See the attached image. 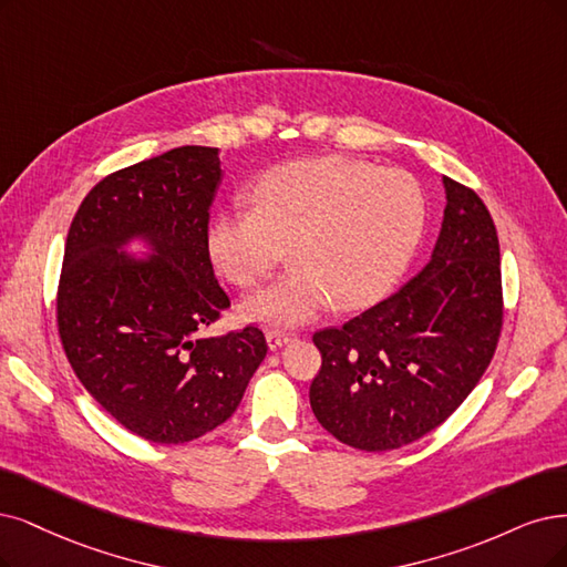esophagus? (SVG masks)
<instances>
[{
  "mask_svg": "<svg viewBox=\"0 0 567 567\" xmlns=\"http://www.w3.org/2000/svg\"><path fill=\"white\" fill-rule=\"evenodd\" d=\"M289 339H291V333H287V331H268V333H266V341H268V348H270V350H276V348L285 346Z\"/></svg>",
  "mask_w": 567,
  "mask_h": 567,
  "instance_id": "1",
  "label": "esophagus"
}]
</instances>
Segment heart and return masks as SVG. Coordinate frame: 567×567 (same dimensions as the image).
Here are the masks:
<instances>
[{"mask_svg":"<svg viewBox=\"0 0 567 567\" xmlns=\"http://www.w3.org/2000/svg\"><path fill=\"white\" fill-rule=\"evenodd\" d=\"M255 209L209 221L207 251L238 287L266 280L289 247L285 276L245 299V318L295 327L337 301L358 310L402 276L425 228V196L404 171H379L346 156L270 167L251 186Z\"/></svg>","mask_w":567,"mask_h":567,"instance_id":"1","label":"heart"}]
</instances>
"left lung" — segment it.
<instances>
[{
    "label": "left lung",
    "instance_id": "1",
    "mask_svg": "<svg viewBox=\"0 0 567 567\" xmlns=\"http://www.w3.org/2000/svg\"><path fill=\"white\" fill-rule=\"evenodd\" d=\"M446 209L430 264L396 295L312 333L320 425L360 451H392L442 425L488 369L502 331L499 243L488 207L444 177Z\"/></svg>",
    "mask_w": 567,
    "mask_h": 567
}]
</instances>
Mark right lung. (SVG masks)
I'll return each mask as SVG.
<instances>
[{
	"instance_id": "1",
	"label": "right lung",
	"mask_w": 567,
	"mask_h": 567,
	"mask_svg": "<svg viewBox=\"0 0 567 567\" xmlns=\"http://www.w3.org/2000/svg\"><path fill=\"white\" fill-rule=\"evenodd\" d=\"M221 177L215 146H177L100 179L72 219L55 297L58 333L81 385L154 444H184L226 423L266 358L255 324L200 337L230 308L207 251ZM135 235L157 251L117 247Z\"/></svg>"
}]
</instances>
